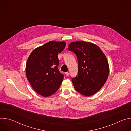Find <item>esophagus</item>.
Masks as SVG:
<instances>
[{"instance_id": "esophagus-1", "label": "esophagus", "mask_w": 131, "mask_h": 131, "mask_svg": "<svg viewBox=\"0 0 131 131\" xmlns=\"http://www.w3.org/2000/svg\"><path fill=\"white\" fill-rule=\"evenodd\" d=\"M69 73L68 72H65V74H66V76H68L69 75Z\"/></svg>"}]
</instances>
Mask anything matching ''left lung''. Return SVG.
<instances>
[{
    "instance_id": "obj_1",
    "label": "left lung",
    "mask_w": 131,
    "mask_h": 131,
    "mask_svg": "<svg viewBox=\"0 0 131 131\" xmlns=\"http://www.w3.org/2000/svg\"><path fill=\"white\" fill-rule=\"evenodd\" d=\"M68 49L75 53L78 60V75L71 79L74 89L86 96L95 94L108 77L109 68L105 55L97 45L84 41L71 42Z\"/></svg>"
}]
</instances>
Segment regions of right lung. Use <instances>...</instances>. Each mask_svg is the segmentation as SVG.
<instances>
[{
    "label": "right lung",
    "mask_w": 131,
    "mask_h": 131,
    "mask_svg": "<svg viewBox=\"0 0 131 131\" xmlns=\"http://www.w3.org/2000/svg\"><path fill=\"white\" fill-rule=\"evenodd\" d=\"M64 41H51L34 49L27 59L26 75L33 89L48 97L57 91L64 75L59 69L58 55L65 48Z\"/></svg>",
    "instance_id": "add662e5"
}]
</instances>
